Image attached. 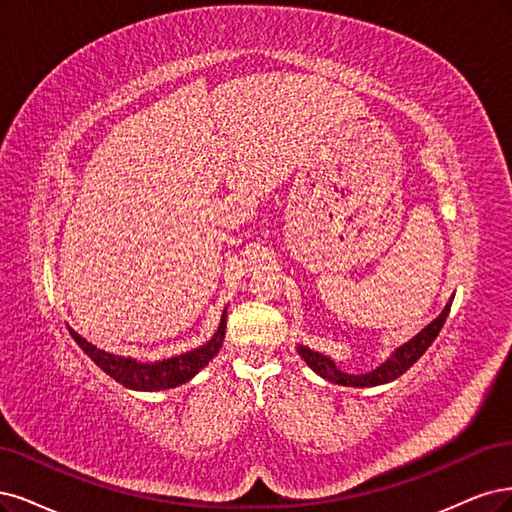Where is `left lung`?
Masks as SVG:
<instances>
[{
  "label": "left lung",
  "mask_w": 512,
  "mask_h": 512,
  "mask_svg": "<svg viewBox=\"0 0 512 512\" xmlns=\"http://www.w3.org/2000/svg\"><path fill=\"white\" fill-rule=\"evenodd\" d=\"M449 310H451V300L430 325L423 327L421 332L415 338H410L406 344L398 346V349L391 353V357L387 361H383L381 366L374 368L372 372H366V374H346L336 366V361L332 357L312 351V349H308V346H302V344L298 346V353L312 370H315L319 376H323L329 383L344 385V387L385 385V383L395 381L398 376H402L427 349H430V344L436 340L444 321H447V317H449Z\"/></svg>",
  "instance_id": "1"
}]
</instances>
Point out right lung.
<instances>
[{"mask_svg":"<svg viewBox=\"0 0 512 512\" xmlns=\"http://www.w3.org/2000/svg\"><path fill=\"white\" fill-rule=\"evenodd\" d=\"M225 325H227V308L223 310L219 329L206 344L197 346V349L183 355L153 361V364H142V361H136L131 357L106 353L102 349H97L95 344L87 342L80 334H76L72 327L68 329H70V336L76 340L80 349L95 361V366H100L110 378H114V381L121 383L123 387L136 389V391H161V389H172L191 381L197 372H200L204 366H208V361L217 355L223 346Z\"/></svg>","mask_w":512,"mask_h":512,"instance_id":"add662e5","label":"right lung"}]
</instances>
